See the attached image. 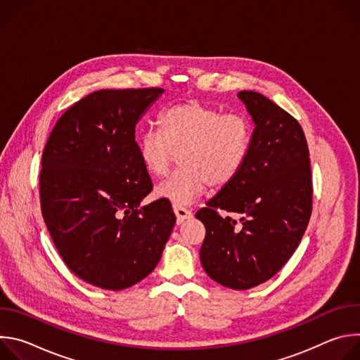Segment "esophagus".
<instances>
[{
	"instance_id": "esophagus-1",
	"label": "esophagus",
	"mask_w": 360,
	"mask_h": 360,
	"mask_svg": "<svg viewBox=\"0 0 360 360\" xmlns=\"http://www.w3.org/2000/svg\"><path fill=\"white\" fill-rule=\"evenodd\" d=\"M174 212L176 215V224L178 225H181L184 221H186L192 217V212L186 208H182V207H174Z\"/></svg>"
}]
</instances>
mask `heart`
<instances>
[{"label": "heart", "instance_id": "b5f03b06", "mask_svg": "<svg viewBox=\"0 0 360 360\" xmlns=\"http://www.w3.org/2000/svg\"><path fill=\"white\" fill-rule=\"evenodd\" d=\"M160 129L146 131L138 141L139 160L152 176H164L179 155V172L162 181L155 195L174 207L189 205L211 185H229L243 168L250 142L252 124L242 114L184 102L165 110Z\"/></svg>", "mask_w": 360, "mask_h": 360}]
</instances>
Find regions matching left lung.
<instances>
[{"instance_id":"left-lung-1","label":"left lung","mask_w":360,"mask_h":360,"mask_svg":"<svg viewBox=\"0 0 360 360\" xmlns=\"http://www.w3.org/2000/svg\"><path fill=\"white\" fill-rule=\"evenodd\" d=\"M255 129L238 176L196 212L207 235L199 250L211 279L236 290L276 275L300 243L312 214V175L299 122L265 95L240 91ZM219 210L238 213V223Z\"/></svg>"}]
</instances>
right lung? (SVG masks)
I'll return each instance as SVG.
<instances>
[{
    "label": "right lung",
    "instance_id": "add662e5",
    "mask_svg": "<svg viewBox=\"0 0 360 360\" xmlns=\"http://www.w3.org/2000/svg\"><path fill=\"white\" fill-rule=\"evenodd\" d=\"M162 88L101 89L67 110L42 152L41 211L65 265L82 281L127 289L158 265L175 225L152 191L135 127Z\"/></svg>",
    "mask_w": 360,
    "mask_h": 360
}]
</instances>
